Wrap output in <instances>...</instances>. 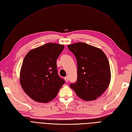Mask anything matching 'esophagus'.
I'll list each match as a JSON object with an SVG mask.
<instances>
[{"label":"esophagus","mask_w":132,"mask_h":132,"mask_svg":"<svg viewBox=\"0 0 132 132\" xmlns=\"http://www.w3.org/2000/svg\"><path fill=\"white\" fill-rule=\"evenodd\" d=\"M64 79H65V80L66 82H68V80H69V78H68V77H65L64 78Z\"/></svg>","instance_id":"obj_1"}]
</instances>
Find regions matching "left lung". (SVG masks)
<instances>
[{
	"instance_id": "8db88e82",
	"label": "left lung",
	"mask_w": 132,
	"mask_h": 132,
	"mask_svg": "<svg viewBox=\"0 0 132 132\" xmlns=\"http://www.w3.org/2000/svg\"><path fill=\"white\" fill-rule=\"evenodd\" d=\"M77 58L78 78L70 87L78 97L93 101L104 93L111 81L110 64L104 52L84 42L68 45Z\"/></svg>"
}]
</instances>
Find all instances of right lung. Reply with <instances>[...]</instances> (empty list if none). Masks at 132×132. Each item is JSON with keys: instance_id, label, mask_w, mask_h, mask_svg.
Here are the masks:
<instances>
[{"instance_id": "obj_1", "label": "right lung", "mask_w": 132, "mask_h": 132, "mask_svg": "<svg viewBox=\"0 0 132 132\" xmlns=\"http://www.w3.org/2000/svg\"><path fill=\"white\" fill-rule=\"evenodd\" d=\"M64 48L63 45L48 43L31 50L23 59L20 82L23 90L33 100L51 101L65 83L58 74L56 64Z\"/></svg>"}]
</instances>
